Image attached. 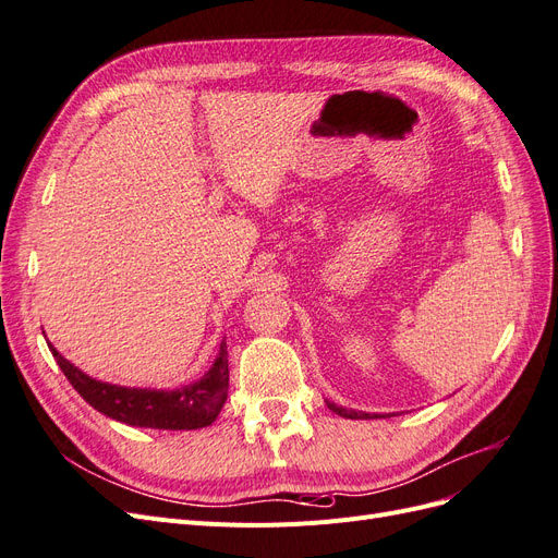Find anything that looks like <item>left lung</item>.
Here are the masks:
<instances>
[{"mask_svg":"<svg viewBox=\"0 0 558 558\" xmlns=\"http://www.w3.org/2000/svg\"><path fill=\"white\" fill-rule=\"evenodd\" d=\"M326 404H328V408H330L335 414H340V416H344V418H381V416H386V414H367V412L347 410V408H340V404H335V402H330V400H326Z\"/></svg>","mask_w":558,"mask_h":558,"instance_id":"left-lung-1","label":"left lung"}]
</instances>
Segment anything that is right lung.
<instances>
[{"instance_id":"add662e5","label":"right lung","mask_w":558,"mask_h":558,"mask_svg":"<svg viewBox=\"0 0 558 558\" xmlns=\"http://www.w3.org/2000/svg\"><path fill=\"white\" fill-rule=\"evenodd\" d=\"M50 353L58 361L64 377L76 388V393L86 400L90 408L109 418L121 421L137 428L158 430H195L211 426L218 412L228 400V344L226 340L218 347V356L205 377L185 384L174 391H160V388H134L118 386L109 381L93 379L74 363L66 361L62 353L48 342Z\"/></svg>"}]
</instances>
